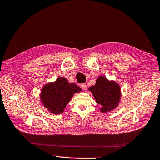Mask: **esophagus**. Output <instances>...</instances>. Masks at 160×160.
Returning <instances> with one entry per match:
<instances>
[{"mask_svg": "<svg viewBox=\"0 0 160 160\" xmlns=\"http://www.w3.org/2000/svg\"><path fill=\"white\" fill-rule=\"evenodd\" d=\"M80 87H81L83 89V90H85V89L87 88V84H86V83L81 84H80Z\"/></svg>", "mask_w": 160, "mask_h": 160, "instance_id": "1", "label": "esophagus"}]
</instances>
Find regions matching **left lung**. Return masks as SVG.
I'll return each instance as SVG.
<instances>
[{
    "mask_svg": "<svg viewBox=\"0 0 160 160\" xmlns=\"http://www.w3.org/2000/svg\"><path fill=\"white\" fill-rule=\"evenodd\" d=\"M95 102L101 105L102 112H109L118 105L121 99L120 87L114 81H109L102 76L98 78L94 86L88 88Z\"/></svg>",
    "mask_w": 160,
    "mask_h": 160,
    "instance_id": "obj_1",
    "label": "left lung"
}]
</instances>
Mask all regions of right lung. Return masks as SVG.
Segmentation results:
<instances>
[{
  "instance_id": "1",
  "label": "right lung",
  "mask_w": 160,
  "mask_h": 160,
  "mask_svg": "<svg viewBox=\"0 0 160 160\" xmlns=\"http://www.w3.org/2000/svg\"><path fill=\"white\" fill-rule=\"evenodd\" d=\"M80 91L81 88L75 83H69L65 78L58 77L54 82L43 87L40 97L44 107L57 114L63 112L74 93Z\"/></svg>"
}]
</instances>
